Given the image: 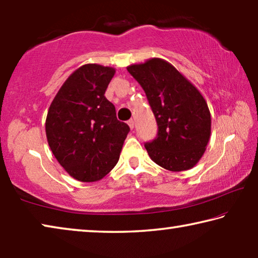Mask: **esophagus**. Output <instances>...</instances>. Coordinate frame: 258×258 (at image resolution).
Segmentation results:
<instances>
[{"label":"esophagus","mask_w":258,"mask_h":258,"mask_svg":"<svg viewBox=\"0 0 258 258\" xmlns=\"http://www.w3.org/2000/svg\"><path fill=\"white\" fill-rule=\"evenodd\" d=\"M127 124H128V126L131 127V130L134 128V120H133V119H130V120L127 121Z\"/></svg>","instance_id":"1"}]
</instances>
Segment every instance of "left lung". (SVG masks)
Wrapping results in <instances>:
<instances>
[{
    "mask_svg": "<svg viewBox=\"0 0 258 258\" xmlns=\"http://www.w3.org/2000/svg\"><path fill=\"white\" fill-rule=\"evenodd\" d=\"M145 91L158 125L146 149L157 165L186 171L202 158L211 137V112L199 91L167 61L159 58L127 67Z\"/></svg>",
    "mask_w": 258,
    "mask_h": 258,
    "instance_id": "left-lung-1",
    "label": "left lung"
}]
</instances>
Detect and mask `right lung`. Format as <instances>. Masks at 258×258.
I'll return each mask as SVG.
<instances>
[{"mask_svg": "<svg viewBox=\"0 0 258 258\" xmlns=\"http://www.w3.org/2000/svg\"><path fill=\"white\" fill-rule=\"evenodd\" d=\"M115 69L84 64L61 86L46 116L49 146L69 175L82 182L98 181L119 159L130 126L116 117L104 97Z\"/></svg>", "mask_w": 258, "mask_h": 258, "instance_id": "1", "label": "right lung"}]
</instances>
